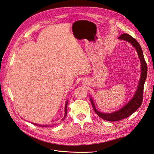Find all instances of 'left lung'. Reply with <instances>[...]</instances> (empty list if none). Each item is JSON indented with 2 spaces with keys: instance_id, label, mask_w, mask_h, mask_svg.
I'll return each mask as SVG.
<instances>
[{
  "instance_id": "left-lung-1",
  "label": "left lung",
  "mask_w": 154,
  "mask_h": 154,
  "mask_svg": "<svg viewBox=\"0 0 154 154\" xmlns=\"http://www.w3.org/2000/svg\"><path fill=\"white\" fill-rule=\"evenodd\" d=\"M119 39H122L128 42H130L136 48L137 52V54L141 61V75L140 80H139L137 89L136 92V94H135L134 96L133 97V98L130 101H128V103L125 105L123 108L118 111L114 112L113 113L106 114L98 112L96 109L94 104V101H92V99L90 98L93 109H94L97 115L101 118L109 121V122H117V121H119L126 118H128L130 116H131L134 112H136V110L138 109L139 106H141L143 99L144 85L147 76V65L145 62V60L144 58L142 49L140 45L138 43V42L134 38H133L132 36H130L127 33L122 34L120 36H119Z\"/></svg>"
}]
</instances>
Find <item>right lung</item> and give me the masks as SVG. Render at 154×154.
I'll return each mask as SVG.
<instances>
[{"label": "right lung", "mask_w": 154, "mask_h": 154, "mask_svg": "<svg viewBox=\"0 0 154 154\" xmlns=\"http://www.w3.org/2000/svg\"><path fill=\"white\" fill-rule=\"evenodd\" d=\"M67 103H68V101H67L66 102V105H65V116H64V117H63V119L62 120H63L65 118H66V116H67ZM35 125H38V126H39V127H49V125H37V124H35V123H34ZM50 127H51V126H50Z\"/></svg>", "instance_id": "add662e5"}]
</instances>
